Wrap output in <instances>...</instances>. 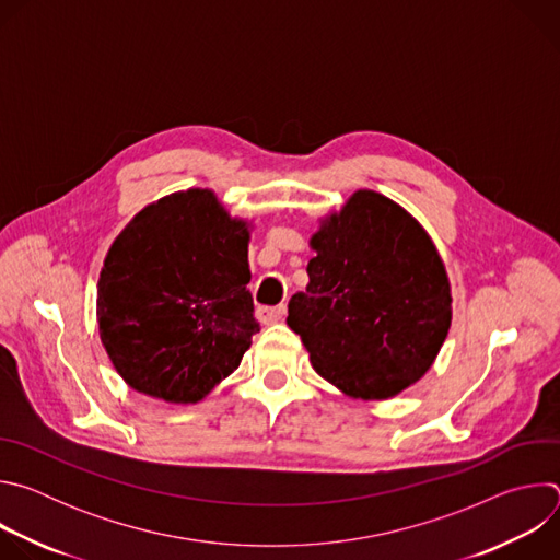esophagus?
Here are the masks:
<instances>
[{
    "label": "esophagus",
    "instance_id": "1",
    "mask_svg": "<svg viewBox=\"0 0 560 560\" xmlns=\"http://www.w3.org/2000/svg\"><path fill=\"white\" fill-rule=\"evenodd\" d=\"M283 314H285V305H259V307H257L259 322L266 324V326L281 322Z\"/></svg>",
    "mask_w": 560,
    "mask_h": 560
}]
</instances>
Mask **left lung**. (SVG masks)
<instances>
[{
	"instance_id": "8db88e82",
	"label": "left lung",
	"mask_w": 560,
	"mask_h": 560,
	"mask_svg": "<svg viewBox=\"0 0 560 560\" xmlns=\"http://www.w3.org/2000/svg\"><path fill=\"white\" fill-rule=\"evenodd\" d=\"M310 248V281L288 303V326L314 372L361 401L423 378L452 326V288L428 230L361 188L318 219Z\"/></svg>"
}]
</instances>
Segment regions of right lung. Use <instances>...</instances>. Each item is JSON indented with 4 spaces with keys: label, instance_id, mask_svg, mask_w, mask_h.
<instances>
[{
    "label": "right lung",
    "instance_id": "add662e5",
    "mask_svg": "<svg viewBox=\"0 0 560 560\" xmlns=\"http://www.w3.org/2000/svg\"><path fill=\"white\" fill-rule=\"evenodd\" d=\"M253 221L210 188L171 192L117 234L97 281L102 346L128 387L199 404L259 332L248 292Z\"/></svg>",
    "mask_w": 560,
    "mask_h": 560
}]
</instances>
